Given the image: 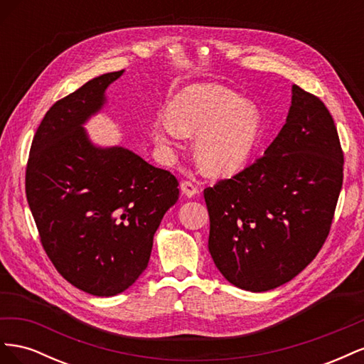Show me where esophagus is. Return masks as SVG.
Returning <instances> with one entry per match:
<instances>
[{
  "label": "esophagus",
  "instance_id": "1",
  "mask_svg": "<svg viewBox=\"0 0 364 364\" xmlns=\"http://www.w3.org/2000/svg\"><path fill=\"white\" fill-rule=\"evenodd\" d=\"M181 190L186 197H190L191 199V197H194L197 193H199V185L191 182V181H183L181 183Z\"/></svg>",
  "mask_w": 364,
  "mask_h": 364
}]
</instances>
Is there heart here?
<instances>
[{
    "mask_svg": "<svg viewBox=\"0 0 364 364\" xmlns=\"http://www.w3.org/2000/svg\"><path fill=\"white\" fill-rule=\"evenodd\" d=\"M168 112L153 123L156 144L170 150L185 134H194V155L209 174L240 170L250 158L261 135L259 107L229 87L203 82L185 86Z\"/></svg>",
    "mask_w": 364,
    "mask_h": 364,
    "instance_id": "obj_1",
    "label": "heart"
}]
</instances>
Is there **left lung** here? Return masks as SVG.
Here are the masks:
<instances>
[{
	"label": "left lung",
	"mask_w": 364,
	"mask_h": 364,
	"mask_svg": "<svg viewBox=\"0 0 364 364\" xmlns=\"http://www.w3.org/2000/svg\"><path fill=\"white\" fill-rule=\"evenodd\" d=\"M341 182L334 119L316 95L293 85L285 124L264 156L203 193L215 267L255 293L291 281L325 243Z\"/></svg>",
	"instance_id": "8db88e82"
}]
</instances>
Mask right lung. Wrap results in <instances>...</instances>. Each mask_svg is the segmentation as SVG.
<instances>
[{"label":"right lung","mask_w":364,"mask_h":364,"mask_svg":"<svg viewBox=\"0 0 364 364\" xmlns=\"http://www.w3.org/2000/svg\"><path fill=\"white\" fill-rule=\"evenodd\" d=\"M124 70L54 103L33 138L26 193L42 246L74 287L123 293L147 269L153 237L178 202V179L121 146H98L85 124Z\"/></svg>","instance_id":"right-lung-1"}]
</instances>
